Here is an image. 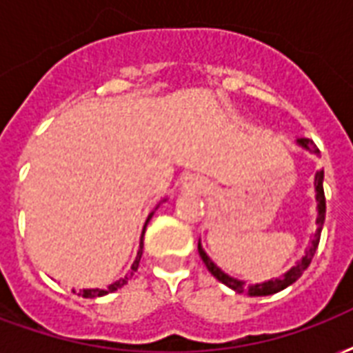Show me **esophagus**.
<instances>
[{"instance_id":"obj_1","label":"esophagus","mask_w":353,"mask_h":353,"mask_svg":"<svg viewBox=\"0 0 353 353\" xmlns=\"http://www.w3.org/2000/svg\"><path fill=\"white\" fill-rule=\"evenodd\" d=\"M183 187L185 190H192V192H201L203 188H205V183L201 181L200 177H187L185 181H183Z\"/></svg>"}]
</instances>
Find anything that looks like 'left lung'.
<instances>
[{"label": "left lung", "mask_w": 353, "mask_h": 353, "mask_svg": "<svg viewBox=\"0 0 353 353\" xmlns=\"http://www.w3.org/2000/svg\"><path fill=\"white\" fill-rule=\"evenodd\" d=\"M298 146H302L303 150H307V152L314 153L316 157L320 155V150L313 144V141H309V139H298ZM324 170H319L314 174V190H316V209H319V216H316V233H314L313 241L311 244L307 246L305 250V255L302 257V261H298L292 268H290L289 272L283 274L281 278H276V279H270V281H265V283H257V285H248L241 279L236 278H231L228 276L225 272H222L219 266L214 265L211 259H209V255L203 252L201 248V244L198 242V252H200V257L201 261L205 263L207 270L214 276V278L222 281L225 287H230L233 289L235 292H248L250 296H268V294H276L279 290L287 289L289 285H292L296 279L300 278L305 270H307V266L311 265V259H313L314 252L319 248V241H320V231H322V225H324V220H326V196H324Z\"/></svg>", "instance_id": "1"}]
</instances>
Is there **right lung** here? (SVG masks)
<instances>
[{
	"label": "right lung",
	"instance_id": "add662e5",
	"mask_svg": "<svg viewBox=\"0 0 353 353\" xmlns=\"http://www.w3.org/2000/svg\"><path fill=\"white\" fill-rule=\"evenodd\" d=\"M153 214V212H152ZM152 214L148 216L146 224H144V230H142V235H141V248H139V252H137V257H134L133 265H131V270H129L123 278H120L118 281H114V283H111L107 289H83L77 292V296H83V298H98V296H105L109 294V292H114V290L122 289L123 285H128V281L131 279V276H133L134 272H137V268H139V263H141V257H142V246H144V242H142V239H144V231H146V225L148 222H150V219H152ZM75 292V290H74Z\"/></svg>",
	"mask_w": 353,
	"mask_h": 353
}]
</instances>
